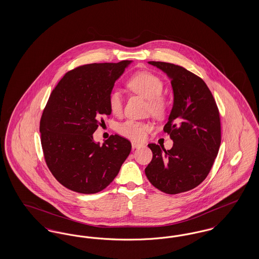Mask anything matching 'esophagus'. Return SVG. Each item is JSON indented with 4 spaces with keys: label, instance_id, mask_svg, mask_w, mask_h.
<instances>
[{
    "label": "esophagus",
    "instance_id": "34e87169",
    "mask_svg": "<svg viewBox=\"0 0 259 259\" xmlns=\"http://www.w3.org/2000/svg\"><path fill=\"white\" fill-rule=\"evenodd\" d=\"M143 145L142 144H140V143H136V142H132V148H140V147H142Z\"/></svg>",
    "mask_w": 259,
    "mask_h": 259
}]
</instances>
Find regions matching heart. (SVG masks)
Instances as JSON below:
<instances>
[{
  "instance_id": "b5f03b06",
  "label": "heart",
  "mask_w": 259,
  "mask_h": 259,
  "mask_svg": "<svg viewBox=\"0 0 259 259\" xmlns=\"http://www.w3.org/2000/svg\"><path fill=\"white\" fill-rule=\"evenodd\" d=\"M126 87L148 100V111L150 113L155 116L166 113L169 108V100L163 93L164 82L157 74L148 71L137 72L127 79ZM108 104L111 113L119 115L123 110V100L120 92L112 90L109 95ZM150 130V124L135 119H127L116 127V131L120 135L135 141L143 140Z\"/></svg>"
}]
</instances>
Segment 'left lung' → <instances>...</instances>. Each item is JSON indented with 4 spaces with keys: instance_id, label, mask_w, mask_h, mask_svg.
Segmentation results:
<instances>
[{
    "instance_id": "left-lung-1",
    "label": "left lung",
    "mask_w": 259,
    "mask_h": 259,
    "mask_svg": "<svg viewBox=\"0 0 259 259\" xmlns=\"http://www.w3.org/2000/svg\"><path fill=\"white\" fill-rule=\"evenodd\" d=\"M171 78L174 105L163 131L172 148L149 144L152 159L145 169L150 184L167 194L191 190L209 175L222 142L220 111L205 81L184 67L149 61Z\"/></svg>"
}]
</instances>
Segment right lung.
Returning a JSON list of instances; mask_svg holds the SVG:
<instances>
[{
	"mask_svg": "<svg viewBox=\"0 0 259 259\" xmlns=\"http://www.w3.org/2000/svg\"><path fill=\"white\" fill-rule=\"evenodd\" d=\"M129 60L81 65L67 72L50 93L40 122L46 163L66 188L82 194L105 189L131 151L124 137L111 135L100 146L93 133L109 117L108 99Z\"/></svg>",
	"mask_w": 259,
	"mask_h": 259,
	"instance_id": "obj_1",
	"label": "right lung"
}]
</instances>
